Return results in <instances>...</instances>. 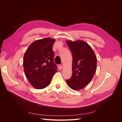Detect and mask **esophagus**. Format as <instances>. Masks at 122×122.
<instances>
[{
  "instance_id": "34e87169",
  "label": "esophagus",
  "mask_w": 122,
  "mask_h": 122,
  "mask_svg": "<svg viewBox=\"0 0 122 122\" xmlns=\"http://www.w3.org/2000/svg\"><path fill=\"white\" fill-rule=\"evenodd\" d=\"M62 68H63V66L62 65H58V69L60 70H61Z\"/></svg>"
}]
</instances>
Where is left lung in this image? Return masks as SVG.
<instances>
[{
	"instance_id": "8db88e82",
	"label": "left lung",
	"mask_w": 122,
	"mask_h": 122,
	"mask_svg": "<svg viewBox=\"0 0 122 122\" xmlns=\"http://www.w3.org/2000/svg\"><path fill=\"white\" fill-rule=\"evenodd\" d=\"M66 43L73 56L72 75L66 81L72 89L81 90L93 78L97 68V58L91 46L83 41H67Z\"/></svg>"
}]
</instances>
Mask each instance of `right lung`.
<instances>
[{"label": "right lung", "mask_w": 122, "mask_h": 122, "mask_svg": "<svg viewBox=\"0 0 122 122\" xmlns=\"http://www.w3.org/2000/svg\"><path fill=\"white\" fill-rule=\"evenodd\" d=\"M55 40L50 38L38 40L28 47L23 57L25 76L31 86L36 89L48 86L57 71L53 61L52 47Z\"/></svg>", "instance_id": "1"}]
</instances>
